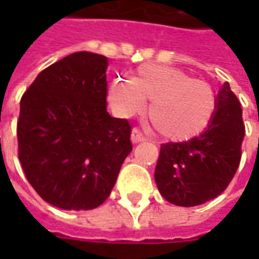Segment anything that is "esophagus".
<instances>
[{
  "instance_id": "obj_1",
  "label": "esophagus",
  "mask_w": 259,
  "mask_h": 259,
  "mask_svg": "<svg viewBox=\"0 0 259 259\" xmlns=\"http://www.w3.org/2000/svg\"><path fill=\"white\" fill-rule=\"evenodd\" d=\"M145 140H147V138H145L144 134H143V133L138 130V128H134V130H133V134H131V141H133L134 144H138V143H144Z\"/></svg>"
}]
</instances>
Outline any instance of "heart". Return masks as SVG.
Instances as JSON below:
<instances>
[{
    "mask_svg": "<svg viewBox=\"0 0 259 259\" xmlns=\"http://www.w3.org/2000/svg\"><path fill=\"white\" fill-rule=\"evenodd\" d=\"M109 101L122 118L141 114L147 101H151V124L164 140L173 143L190 141L203 134L218 109L216 95L206 82L161 65H143L133 79H114Z\"/></svg>",
    "mask_w": 259,
    "mask_h": 259,
    "instance_id": "heart-1",
    "label": "heart"
}]
</instances>
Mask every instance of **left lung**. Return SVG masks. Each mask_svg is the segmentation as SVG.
<instances>
[{
  "label": "left lung",
  "mask_w": 259,
  "mask_h": 259,
  "mask_svg": "<svg viewBox=\"0 0 259 259\" xmlns=\"http://www.w3.org/2000/svg\"><path fill=\"white\" fill-rule=\"evenodd\" d=\"M218 109L203 134L184 143L161 144L154 179L161 196L176 206H197L224 192L241 161L242 108L225 82Z\"/></svg>",
  "instance_id": "left-lung-1"
}]
</instances>
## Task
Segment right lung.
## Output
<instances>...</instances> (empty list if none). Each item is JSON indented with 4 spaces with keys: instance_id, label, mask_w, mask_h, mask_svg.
I'll return each instance as SVG.
<instances>
[{
    "instance_id": "add662e5",
    "label": "right lung",
    "mask_w": 259,
    "mask_h": 259,
    "mask_svg": "<svg viewBox=\"0 0 259 259\" xmlns=\"http://www.w3.org/2000/svg\"><path fill=\"white\" fill-rule=\"evenodd\" d=\"M102 55L77 52L40 72L20 102L18 158L47 203L89 210L104 203L131 153V125L106 111Z\"/></svg>"
}]
</instances>
